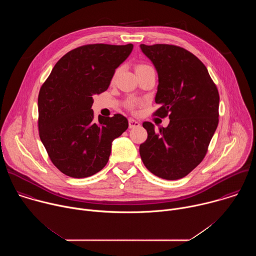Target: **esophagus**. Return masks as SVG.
I'll return each mask as SVG.
<instances>
[{
  "instance_id": "obj_1",
  "label": "esophagus",
  "mask_w": 256,
  "mask_h": 256,
  "mask_svg": "<svg viewBox=\"0 0 256 256\" xmlns=\"http://www.w3.org/2000/svg\"><path fill=\"white\" fill-rule=\"evenodd\" d=\"M140 122L134 120H132V118L128 120V128H140Z\"/></svg>"
}]
</instances>
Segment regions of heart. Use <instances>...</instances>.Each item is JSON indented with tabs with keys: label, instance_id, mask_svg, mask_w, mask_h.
<instances>
[{
	"label": "heart",
	"instance_id": "obj_1",
	"mask_svg": "<svg viewBox=\"0 0 256 256\" xmlns=\"http://www.w3.org/2000/svg\"><path fill=\"white\" fill-rule=\"evenodd\" d=\"M149 66H146V64H138V66H136V70L138 68H148Z\"/></svg>",
	"mask_w": 256,
	"mask_h": 256
}]
</instances>
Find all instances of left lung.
I'll return each instance as SVG.
<instances>
[{
  "label": "left lung",
  "mask_w": 256,
  "mask_h": 256,
  "mask_svg": "<svg viewBox=\"0 0 256 256\" xmlns=\"http://www.w3.org/2000/svg\"><path fill=\"white\" fill-rule=\"evenodd\" d=\"M158 74L157 116H169L167 128L144 122L148 138L140 144L144 165L154 175L176 180L204 158L218 122V92L206 66L186 50L169 44L140 46Z\"/></svg>",
  "instance_id": "1"
}]
</instances>
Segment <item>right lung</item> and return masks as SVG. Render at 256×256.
<instances>
[{"label": "right lung", "mask_w": 256, "mask_h": 256, "mask_svg": "<svg viewBox=\"0 0 256 256\" xmlns=\"http://www.w3.org/2000/svg\"><path fill=\"white\" fill-rule=\"evenodd\" d=\"M134 46L88 44L66 54L54 66L38 95L40 136L54 165L84 178L107 164L112 144L128 128L126 118L99 116L93 96L107 90L116 70Z\"/></svg>", "instance_id": "1"}]
</instances>
